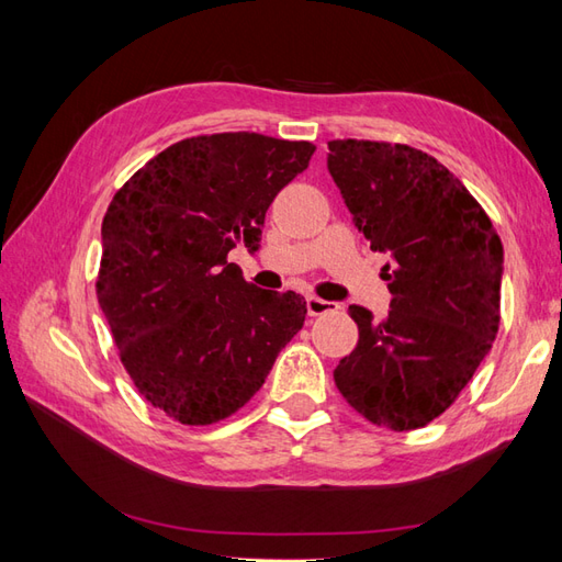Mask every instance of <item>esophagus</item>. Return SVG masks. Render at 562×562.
I'll list each match as a JSON object with an SVG mask.
<instances>
[{
    "mask_svg": "<svg viewBox=\"0 0 562 562\" xmlns=\"http://www.w3.org/2000/svg\"><path fill=\"white\" fill-rule=\"evenodd\" d=\"M333 308H336V306H333L326 300H321V296H306V312H308V316H324V314L333 312Z\"/></svg>",
    "mask_w": 562,
    "mask_h": 562,
    "instance_id": "1",
    "label": "esophagus"
}]
</instances>
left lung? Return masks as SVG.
Masks as SVG:
<instances>
[{
  "label": "left lung",
  "instance_id": "obj_1",
  "mask_svg": "<svg viewBox=\"0 0 562 562\" xmlns=\"http://www.w3.org/2000/svg\"><path fill=\"white\" fill-rule=\"evenodd\" d=\"M328 171L355 226L391 256V312L350 306L355 350L333 372L352 408L408 432L451 408L499 328L503 241L445 164L393 142L330 139Z\"/></svg>",
  "mask_w": 562,
  "mask_h": 562
}]
</instances>
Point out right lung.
<instances>
[{"label":"right lung","mask_w":562,"mask_h":562,"mask_svg":"<svg viewBox=\"0 0 562 562\" xmlns=\"http://www.w3.org/2000/svg\"><path fill=\"white\" fill-rule=\"evenodd\" d=\"M312 142L217 133L176 142L113 195L97 296L137 391L181 425L232 417L304 326L294 292L258 290L229 262L256 250L274 195Z\"/></svg>","instance_id":"1"}]
</instances>
